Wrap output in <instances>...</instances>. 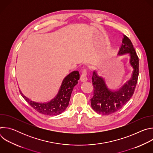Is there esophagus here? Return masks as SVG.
<instances>
[{
    "label": "esophagus",
    "mask_w": 153,
    "mask_h": 153,
    "mask_svg": "<svg viewBox=\"0 0 153 153\" xmlns=\"http://www.w3.org/2000/svg\"><path fill=\"white\" fill-rule=\"evenodd\" d=\"M87 80H88V79H87V70L83 69L80 76V80L82 82H85Z\"/></svg>",
    "instance_id": "esophagus-1"
}]
</instances>
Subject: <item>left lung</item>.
Returning <instances> with one entry per match:
<instances>
[{"mask_svg":"<svg viewBox=\"0 0 153 153\" xmlns=\"http://www.w3.org/2000/svg\"><path fill=\"white\" fill-rule=\"evenodd\" d=\"M129 54L130 65L133 71L131 79L121 88L113 91L108 88L104 79L94 71L92 77L94 96L91 99L93 110L102 115H109L119 111L129 100L134 94L139 76V57L130 39L123 35L122 44L119 50V55Z\"/></svg>","mask_w":153,"mask_h":153,"instance_id":"1","label":"left lung"}]
</instances>
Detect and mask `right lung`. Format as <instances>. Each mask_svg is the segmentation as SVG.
<instances>
[{
  "mask_svg": "<svg viewBox=\"0 0 153 153\" xmlns=\"http://www.w3.org/2000/svg\"><path fill=\"white\" fill-rule=\"evenodd\" d=\"M80 74L78 71H74L64 78L56 96L48 102L39 103L31 100L21 91L24 99L39 113L47 116H57L63 113L67 106L73 88L78 83Z\"/></svg>",
  "mask_w": 153,
  "mask_h": 153,
  "instance_id": "1",
  "label": "right lung"
}]
</instances>
